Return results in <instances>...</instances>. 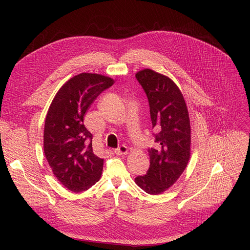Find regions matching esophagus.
<instances>
[{
    "label": "esophagus",
    "mask_w": 250,
    "mask_h": 250,
    "mask_svg": "<svg viewBox=\"0 0 250 250\" xmlns=\"http://www.w3.org/2000/svg\"><path fill=\"white\" fill-rule=\"evenodd\" d=\"M113 152H114V154H116V155H125V154H126V153L128 152V149H127L126 146L122 145L120 148L114 149Z\"/></svg>",
    "instance_id": "34e87169"
}]
</instances>
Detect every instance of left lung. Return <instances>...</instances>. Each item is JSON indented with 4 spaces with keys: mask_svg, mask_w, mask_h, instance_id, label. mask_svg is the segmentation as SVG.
<instances>
[{
    "mask_svg": "<svg viewBox=\"0 0 250 250\" xmlns=\"http://www.w3.org/2000/svg\"><path fill=\"white\" fill-rule=\"evenodd\" d=\"M147 95L153 136L157 145L148 150L150 167L136 183L150 194H159L179 178L190 156V123L180 90L168 77L145 69L136 74Z\"/></svg>",
    "mask_w": 250,
    "mask_h": 250,
    "instance_id": "1",
    "label": "left lung"
}]
</instances>
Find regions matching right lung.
<instances>
[{"instance_id": "obj_1", "label": "right lung", "mask_w": 250, "mask_h": 250, "mask_svg": "<svg viewBox=\"0 0 250 250\" xmlns=\"http://www.w3.org/2000/svg\"><path fill=\"white\" fill-rule=\"evenodd\" d=\"M111 78L82 73L64 83L46 114L43 149L58 180L69 190H87L99 180L103 159L92 149V134L84 125V115L104 90L113 85Z\"/></svg>"}]
</instances>
